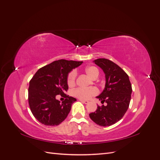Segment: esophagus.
Wrapping results in <instances>:
<instances>
[{
	"label": "esophagus",
	"instance_id": "esophagus-1",
	"mask_svg": "<svg viewBox=\"0 0 160 160\" xmlns=\"http://www.w3.org/2000/svg\"><path fill=\"white\" fill-rule=\"evenodd\" d=\"M80 101H81L82 103H85V104H88L89 103L88 101H85V100H82V99H79Z\"/></svg>",
	"mask_w": 160,
	"mask_h": 160
}]
</instances>
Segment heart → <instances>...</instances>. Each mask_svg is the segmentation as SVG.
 Listing matches in <instances>:
<instances>
[{
	"label": "heart",
	"mask_w": 160,
	"mask_h": 160,
	"mask_svg": "<svg viewBox=\"0 0 160 160\" xmlns=\"http://www.w3.org/2000/svg\"><path fill=\"white\" fill-rule=\"evenodd\" d=\"M85 72L90 78L91 79H97L99 76V72L98 69L94 66H89L86 67ZM77 77V72L76 71H72L69 72V74L67 77V84L69 86H72L75 83ZM98 91L95 88H89V89H83V88H77L75 89L72 92L73 95L81 99H88L95 95L98 94Z\"/></svg>",
	"instance_id": "b5f03b06"
}]
</instances>
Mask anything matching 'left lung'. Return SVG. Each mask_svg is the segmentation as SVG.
<instances>
[{
	"instance_id": "1",
	"label": "left lung",
	"mask_w": 160,
	"mask_h": 160,
	"mask_svg": "<svg viewBox=\"0 0 160 160\" xmlns=\"http://www.w3.org/2000/svg\"><path fill=\"white\" fill-rule=\"evenodd\" d=\"M95 64L102 69L105 75V85L98 98L101 103L89 117L100 126H110L122 119L129 108L132 88L129 76L120 67L107 59H98Z\"/></svg>"
}]
</instances>
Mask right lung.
Here are the masks:
<instances>
[{"instance_id": "obj_1", "label": "right lung", "mask_w": 160, "mask_h": 160, "mask_svg": "<svg viewBox=\"0 0 160 160\" xmlns=\"http://www.w3.org/2000/svg\"><path fill=\"white\" fill-rule=\"evenodd\" d=\"M83 61L61 59L38 69L29 82L28 103L32 115L42 124L49 126L59 125L70 112L77 99L64 93L68 89L67 77ZM65 94L66 99L61 102L56 99Z\"/></svg>"}]
</instances>
